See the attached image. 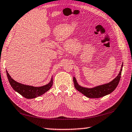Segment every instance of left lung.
I'll list each match as a JSON object with an SVG mask.
<instances>
[{
  "label": "left lung",
  "instance_id": "obj_1",
  "mask_svg": "<svg viewBox=\"0 0 132 132\" xmlns=\"http://www.w3.org/2000/svg\"><path fill=\"white\" fill-rule=\"evenodd\" d=\"M122 66L123 65H122V68H121V71L118 75L110 83L104 84V85L96 87L93 88H87L79 86L78 84L77 83L76 79L73 78V80L74 82L75 87L77 90L89 98H98L108 95V94L112 93L117 87L121 79Z\"/></svg>",
  "mask_w": 132,
  "mask_h": 132
}]
</instances>
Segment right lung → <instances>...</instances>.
Listing matches in <instances>:
<instances>
[{
    "label": "right lung",
    "instance_id": "obj_1",
    "mask_svg": "<svg viewBox=\"0 0 132 132\" xmlns=\"http://www.w3.org/2000/svg\"><path fill=\"white\" fill-rule=\"evenodd\" d=\"M6 73L9 83L12 88L15 91L18 92L22 96L27 99L35 98L37 96L43 95L46 91H48L53 85V79L52 78L51 82L48 84L42 87H39L24 85V84L18 83L15 81L13 79H12L8 72L6 71Z\"/></svg>",
    "mask_w": 132,
    "mask_h": 132
}]
</instances>
